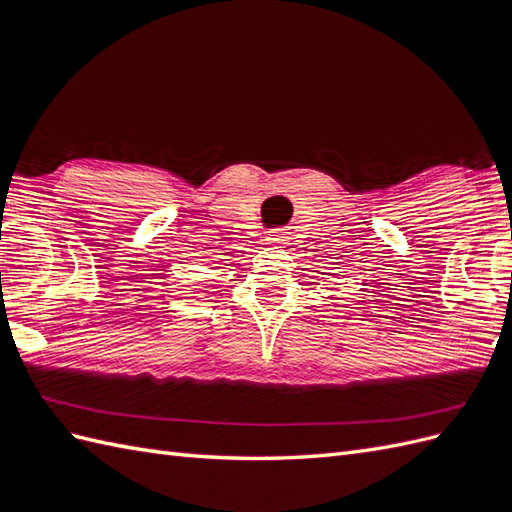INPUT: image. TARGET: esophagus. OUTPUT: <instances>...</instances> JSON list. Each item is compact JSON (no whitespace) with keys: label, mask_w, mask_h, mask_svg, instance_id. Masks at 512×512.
I'll return each mask as SVG.
<instances>
[{"label":"esophagus","mask_w":512,"mask_h":512,"mask_svg":"<svg viewBox=\"0 0 512 512\" xmlns=\"http://www.w3.org/2000/svg\"><path fill=\"white\" fill-rule=\"evenodd\" d=\"M266 242H270V244H284V242H288V231H284V228H273V231L268 233Z\"/></svg>","instance_id":"34e87169"}]
</instances>
